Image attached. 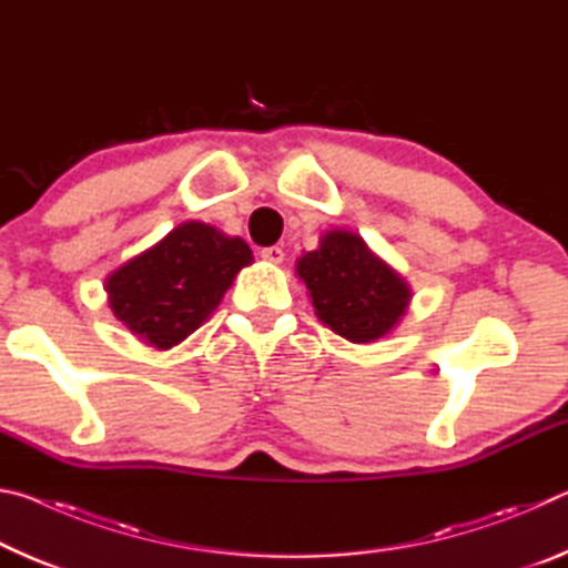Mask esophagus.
<instances>
[{
    "mask_svg": "<svg viewBox=\"0 0 568 568\" xmlns=\"http://www.w3.org/2000/svg\"><path fill=\"white\" fill-rule=\"evenodd\" d=\"M261 257L263 261H267V263H283V257H285V253H283V247H277V245H271V247H263L261 250Z\"/></svg>",
    "mask_w": 568,
    "mask_h": 568,
    "instance_id": "34e87169",
    "label": "esophagus"
}]
</instances>
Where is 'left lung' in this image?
Segmentation results:
<instances>
[{"mask_svg":"<svg viewBox=\"0 0 568 568\" xmlns=\"http://www.w3.org/2000/svg\"><path fill=\"white\" fill-rule=\"evenodd\" d=\"M318 318L351 343H371L400 321L410 301L408 285L345 230L325 233L321 247L297 261Z\"/></svg>","mask_w":568,"mask_h":568,"instance_id":"obj_1","label":"left lung"}]
</instances>
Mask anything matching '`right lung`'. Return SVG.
Segmentation results:
<instances>
[{"mask_svg": "<svg viewBox=\"0 0 568 568\" xmlns=\"http://www.w3.org/2000/svg\"><path fill=\"white\" fill-rule=\"evenodd\" d=\"M250 261L253 253L240 237H225L205 223H182L110 275V305L142 341L172 348L203 325Z\"/></svg>", "mask_w": 568, "mask_h": 568, "instance_id": "right-lung-1", "label": "right lung"}]
</instances>
